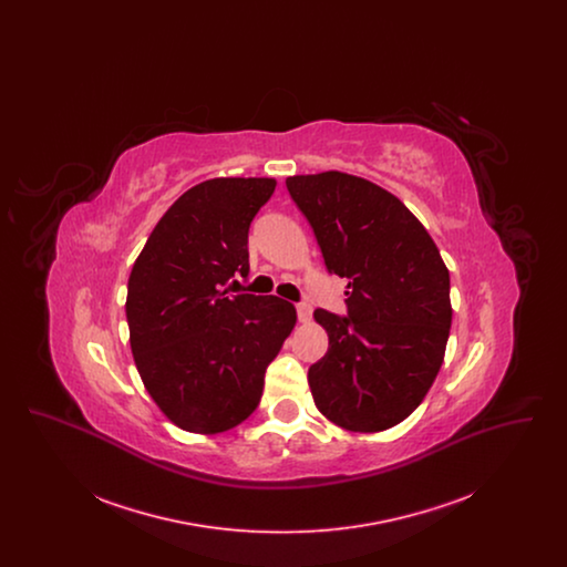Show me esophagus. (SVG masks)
<instances>
[{
    "mask_svg": "<svg viewBox=\"0 0 567 567\" xmlns=\"http://www.w3.org/2000/svg\"><path fill=\"white\" fill-rule=\"evenodd\" d=\"M299 323H308L312 319V306L308 301H299L296 306Z\"/></svg>",
    "mask_w": 567,
    "mask_h": 567,
    "instance_id": "obj_1",
    "label": "esophagus"
}]
</instances>
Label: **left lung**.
Returning a JSON list of instances; mask_svg holds the SVG:
<instances>
[{
  "label": "left lung",
  "mask_w": 567,
  "mask_h": 567,
  "mask_svg": "<svg viewBox=\"0 0 567 567\" xmlns=\"http://www.w3.org/2000/svg\"><path fill=\"white\" fill-rule=\"evenodd\" d=\"M329 274L349 278L347 315L315 312L329 349L308 370L315 404L351 432H382L423 402L453 321L451 276L404 204L374 183L323 172L287 178Z\"/></svg>",
  "instance_id": "left-lung-1"
}]
</instances>
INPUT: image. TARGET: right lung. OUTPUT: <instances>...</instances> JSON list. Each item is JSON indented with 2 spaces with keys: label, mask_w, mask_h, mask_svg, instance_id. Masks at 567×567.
Instances as JSON below:
<instances>
[{
  "label": "right lung",
  "mask_w": 567,
  "mask_h": 567,
  "mask_svg": "<svg viewBox=\"0 0 567 567\" xmlns=\"http://www.w3.org/2000/svg\"><path fill=\"white\" fill-rule=\"evenodd\" d=\"M274 189V178L195 185L135 259L125 303L135 365L181 430L220 433L248 419L296 324L293 303L225 289L248 276V229Z\"/></svg>",
  "instance_id": "obj_1"
}]
</instances>
